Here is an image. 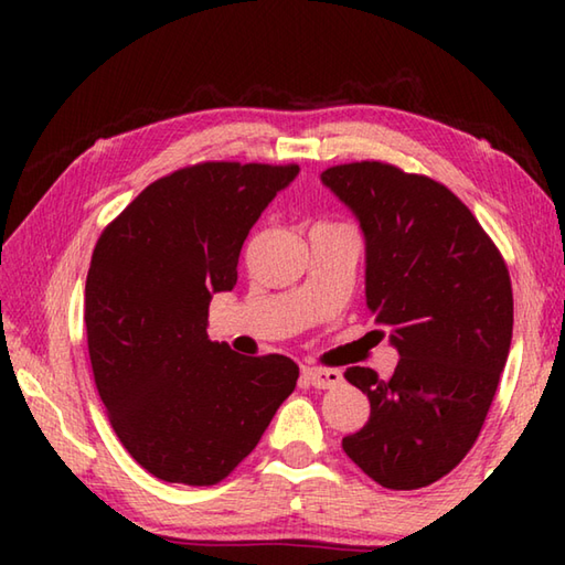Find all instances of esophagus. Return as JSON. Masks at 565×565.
Segmentation results:
<instances>
[{
  "mask_svg": "<svg viewBox=\"0 0 565 565\" xmlns=\"http://www.w3.org/2000/svg\"><path fill=\"white\" fill-rule=\"evenodd\" d=\"M303 376L310 383V386L318 388V391H326V388H334L342 383V374L338 369H316V366H308L303 369Z\"/></svg>",
  "mask_w": 565,
  "mask_h": 565,
  "instance_id": "esophagus-1",
  "label": "esophagus"
}]
</instances>
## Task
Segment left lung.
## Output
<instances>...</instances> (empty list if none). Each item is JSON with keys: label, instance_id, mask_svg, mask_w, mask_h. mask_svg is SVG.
I'll use <instances>...</instances> for the list:
<instances>
[{"label": "left lung", "instance_id": "1", "mask_svg": "<svg viewBox=\"0 0 565 565\" xmlns=\"http://www.w3.org/2000/svg\"><path fill=\"white\" fill-rule=\"evenodd\" d=\"M320 182L359 223L366 308L401 356L391 379L344 371L371 415L342 449L383 488H425L473 447L493 403L512 342L508 267L473 213L435 179L352 162Z\"/></svg>", "mask_w": 565, "mask_h": 565}]
</instances>
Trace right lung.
Here are the masks:
<instances>
[{"label":"right lung","instance_id":"right-lung-1","mask_svg":"<svg viewBox=\"0 0 565 565\" xmlns=\"http://www.w3.org/2000/svg\"><path fill=\"white\" fill-rule=\"evenodd\" d=\"M298 172L186 167L142 191L94 247L84 289L94 381L118 439L160 481H223L296 388L289 356H243L206 330L252 225Z\"/></svg>","mask_w":565,"mask_h":565}]
</instances>
